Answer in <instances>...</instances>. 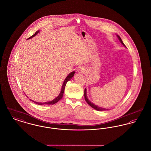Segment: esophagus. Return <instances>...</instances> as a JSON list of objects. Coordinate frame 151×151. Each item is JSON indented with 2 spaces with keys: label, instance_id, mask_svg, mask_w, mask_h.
Returning <instances> with one entry per match:
<instances>
[{
  "label": "esophagus",
  "instance_id": "34e87169",
  "mask_svg": "<svg viewBox=\"0 0 151 151\" xmlns=\"http://www.w3.org/2000/svg\"><path fill=\"white\" fill-rule=\"evenodd\" d=\"M78 72L81 73H85V71H86V69H85V68L84 67L81 66V67H79V68H78Z\"/></svg>",
  "mask_w": 151,
  "mask_h": 151
}]
</instances>
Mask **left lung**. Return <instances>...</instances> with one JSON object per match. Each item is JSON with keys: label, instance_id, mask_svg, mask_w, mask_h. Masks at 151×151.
<instances>
[{"label": "left lung", "instance_id": "1", "mask_svg": "<svg viewBox=\"0 0 151 151\" xmlns=\"http://www.w3.org/2000/svg\"><path fill=\"white\" fill-rule=\"evenodd\" d=\"M117 36H118V39H119V40H120V41L121 42V43H122L124 46H125V45H124V43L123 42V41H122V40L121 39V38L119 37L118 35H117ZM125 47H126V46H125ZM84 95H85V101H86V102H87V104H89L91 107H93V109H95L96 110H98V111H104V110H108V109H104V108L99 107H98V106H96L95 104H94L93 103H91L90 101H88V98H87V95H86V88L85 89Z\"/></svg>", "mask_w": 151, "mask_h": 151}]
</instances>
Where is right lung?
I'll return each mask as SVG.
<instances>
[{"mask_svg":"<svg viewBox=\"0 0 151 151\" xmlns=\"http://www.w3.org/2000/svg\"><path fill=\"white\" fill-rule=\"evenodd\" d=\"M39 32V31H36V32H35V33L34 35H33L32 36H31L30 37H29L28 39L32 38V37H34L35 35H36V34L38 33ZM74 73H75V72H72V73H70L67 76V77L65 78V81H64L63 85V86H62V89H61V91L60 94L58 95V96L57 97H56L55 99H53V101H50V102H44V103H39V102L33 101H32L31 99H30V100H31V101H32V102H33L34 103H35L36 104H39V105H42V104H55V103H57V102H58L63 98V96L65 87L66 86V85L67 82H68L69 81H70V79H72V77H73L74 76Z\"/></svg>","mask_w":151,"mask_h":151,"instance_id":"add662e5","label":"right lung"}]
</instances>
